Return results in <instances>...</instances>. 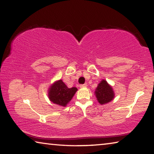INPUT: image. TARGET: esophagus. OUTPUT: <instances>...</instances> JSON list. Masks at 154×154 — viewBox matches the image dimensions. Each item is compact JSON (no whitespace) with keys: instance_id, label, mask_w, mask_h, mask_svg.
<instances>
[{"instance_id":"esophagus-1","label":"esophagus","mask_w":154,"mask_h":154,"mask_svg":"<svg viewBox=\"0 0 154 154\" xmlns=\"http://www.w3.org/2000/svg\"><path fill=\"white\" fill-rule=\"evenodd\" d=\"M87 83H84V84H81L79 85L80 88H85V87H87Z\"/></svg>"}]
</instances>
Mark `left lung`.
I'll return each instance as SVG.
<instances>
[{
	"instance_id": "left-lung-1",
	"label": "left lung",
	"mask_w": 154,
	"mask_h": 154,
	"mask_svg": "<svg viewBox=\"0 0 154 154\" xmlns=\"http://www.w3.org/2000/svg\"><path fill=\"white\" fill-rule=\"evenodd\" d=\"M95 94L99 103L101 105L109 103L114 98L113 89L105 80H103L99 83L96 89Z\"/></svg>"
}]
</instances>
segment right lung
<instances>
[{
    "label": "right lung",
    "instance_id": "1",
    "mask_svg": "<svg viewBox=\"0 0 154 154\" xmlns=\"http://www.w3.org/2000/svg\"><path fill=\"white\" fill-rule=\"evenodd\" d=\"M77 89L69 88L62 80H59L51 85L49 90V98L56 105L65 106L73 97Z\"/></svg>",
    "mask_w": 154,
    "mask_h": 154
}]
</instances>
